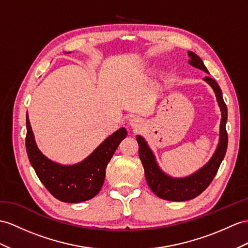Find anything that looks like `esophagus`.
Here are the masks:
<instances>
[{"label": "esophagus", "mask_w": 248, "mask_h": 248, "mask_svg": "<svg viewBox=\"0 0 248 248\" xmlns=\"http://www.w3.org/2000/svg\"><path fill=\"white\" fill-rule=\"evenodd\" d=\"M129 125L134 129H140L143 127V121L140 118H134L129 121Z\"/></svg>", "instance_id": "esophagus-1"}]
</instances>
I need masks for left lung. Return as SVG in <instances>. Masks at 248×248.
<instances>
[{"label": "left lung", "instance_id": "1", "mask_svg": "<svg viewBox=\"0 0 248 248\" xmlns=\"http://www.w3.org/2000/svg\"><path fill=\"white\" fill-rule=\"evenodd\" d=\"M188 63L196 68L207 72V68L200 57L195 52L188 51ZM203 80L207 82L216 93L217 101L221 109V124H220V139L215 154L210 160L198 171L194 172L185 178H172L168 176L164 171L161 170L158 163L155 161L154 153L150 150L146 141L141 136H137L139 144V155L144 167L145 178L150 189L154 191L159 198L168 201H187L191 200L207 188L208 185L214 180L218 172L221 162L224 159L226 154L228 137L226 132V121H227V107L223 100L221 88L214 78L205 77Z\"/></svg>", "mask_w": 248, "mask_h": 248}]
</instances>
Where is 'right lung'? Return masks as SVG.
Masks as SVG:
<instances>
[{
	"label": "right lung",
	"mask_w": 248,
	"mask_h": 248,
	"mask_svg": "<svg viewBox=\"0 0 248 248\" xmlns=\"http://www.w3.org/2000/svg\"><path fill=\"white\" fill-rule=\"evenodd\" d=\"M26 152L30 164L47 190L66 203L87 201L98 195L103 186L106 166L121 141L127 136L124 127L102 142L86 159L75 165H62L45 156L38 148L26 114Z\"/></svg>",
	"instance_id": "right-lung-1"
}]
</instances>
